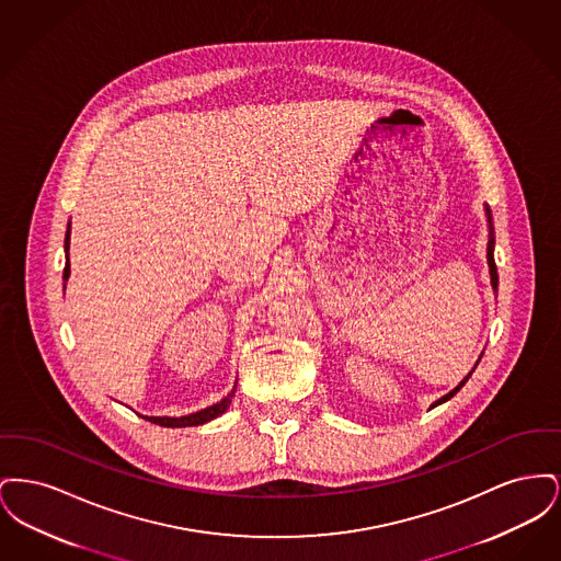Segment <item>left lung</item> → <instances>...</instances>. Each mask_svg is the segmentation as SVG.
<instances>
[{
	"label": "left lung",
	"mask_w": 561,
	"mask_h": 561,
	"mask_svg": "<svg viewBox=\"0 0 561 561\" xmlns=\"http://www.w3.org/2000/svg\"><path fill=\"white\" fill-rule=\"evenodd\" d=\"M483 210H485V220H488V252H485V259H488V268H490V284H492V290H494V293H499V271H496V263H494V243H496V240H494L492 210H490V206H488V204H483ZM481 355H483V353H481ZM480 359H478V364H480ZM478 364L473 366V370L478 368ZM473 370L467 374V376H465V378H462V380H460V382L454 387L450 393H446V396H442L439 400L433 401V403L428 405V410H433V408H437V405H442V403H446V401L450 400V398H454V396H456V393L462 389V385L469 380V376L473 374Z\"/></svg>",
	"instance_id": "left-lung-1"
}]
</instances>
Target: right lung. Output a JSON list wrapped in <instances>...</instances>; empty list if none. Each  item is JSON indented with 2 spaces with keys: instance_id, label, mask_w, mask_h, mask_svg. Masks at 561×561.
Masks as SVG:
<instances>
[{
  "instance_id": "add662e5",
  "label": "right lung",
  "mask_w": 561,
  "mask_h": 561,
  "mask_svg": "<svg viewBox=\"0 0 561 561\" xmlns=\"http://www.w3.org/2000/svg\"><path fill=\"white\" fill-rule=\"evenodd\" d=\"M69 245H71V220L67 222V233H65V256H67V263H65V271H62V282H65L62 288H67V279L71 275ZM236 389H238V380H236V385H233L229 396H225L222 400L216 401V403L204 408V410H197L193 414H187V416H142V414H138V416H142L145 421H151V423H156L160 427H195V425H204V423L214 421L216 416H220L222 412H227V408L231 405V400L236 396Z\"/></svg>"
}]
</instances>
